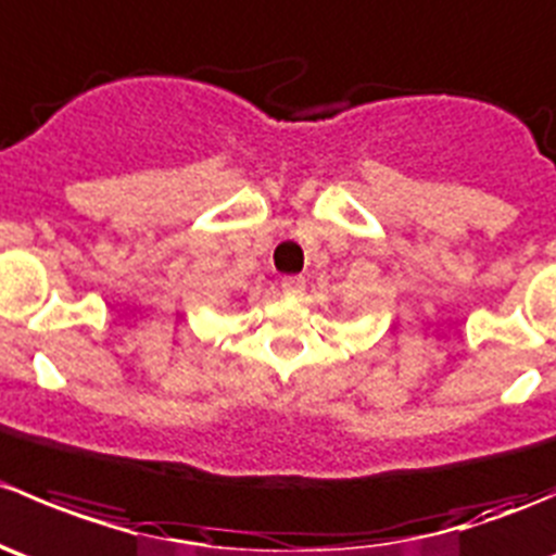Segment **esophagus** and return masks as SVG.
<instances>
[{
    "mask_svg": "<svg viewBox=\"0 0 556 556\" xmlns=\"http://www.w3.org/2000/svg\"><path fill=\"white\" fill-rule=\"evenodd\" d=\"M282 290H285V293H288V295H299L301 290H304V282H301L299 277H285V279H282Z\"/></svg>",
    "mask_w": 556,
    "mask_h": 556,
    "instance_id": "esophagus-1",
    "label": "esophagus"
}]
</instances>
